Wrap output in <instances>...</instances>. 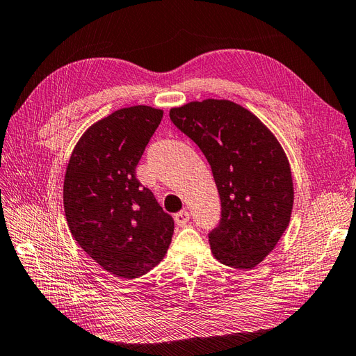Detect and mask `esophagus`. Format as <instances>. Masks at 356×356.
<instances>
[{
	"label": "esophagus",
	"mask_w": 356,
	"mask_h": 356,
	"mask_svg": "<svg viewBox=\"0 0 356 356\" xmlns=\"http://www.w3.org/2000/svg\"><path fill=\"white\" fill-rule=\"evenodd\" d=\"M174 218H175V222L182 227V225H186L190 221V212L187 209H184V211L175 213Z\"/></svg>",
	"instance_id": "34e87169"
}]
</instances>
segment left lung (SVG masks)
<instances>
[{"label": "left lung", "mask_w": 356, "mask_h": 356, "mask_svg": "<svg viewBox=\"0 0 356 356\" xmlns=\"http://www.w3.org/2000/svg\"><path fill=\"white\" fill-rule=\"evenodd\" d=\"M209 161L221 200L211 251L233 268H252L286 230L294 186L284 148L267 126L225 99L193 101L169 111Z\"/></svg>", "instance_id": "8db88e82"}]
</instances>
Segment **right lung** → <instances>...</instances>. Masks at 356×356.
I'll return each mask as SVG.
<instances>
[{
	"mask_svg": "<svg viewBox=\"0 0 356 356\" xmlns=\"http://www.w3.org/2000/svg\"><path fill=\"white\" fill-rule=\"evenodd\" d=\"M163 111L129 106L93 123L79 139L63 179V208L72 238L106 272L135 279L168 251L174 220L152 190L136 179V165Z\"/></svg>",
	"mask_w": 356,
	"mask_h": 356,
	"instance_id": "1",
	"label": "right lung"
}]
</instances>
